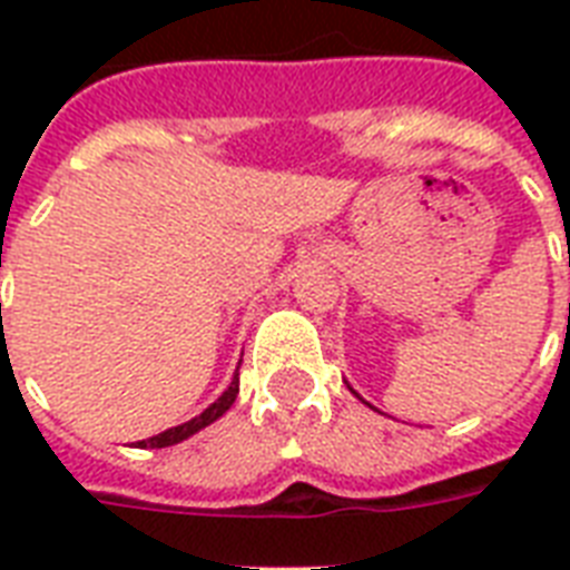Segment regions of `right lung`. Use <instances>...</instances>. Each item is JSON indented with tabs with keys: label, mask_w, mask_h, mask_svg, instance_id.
I'll list each match as a JSON object with an SVG mask.
<instances>
[{
	"label": "right lung",
	"mask_w": 570,
	"mask_h": 570,
	"mask_svg": "<svg viewBox=\"0 0 570 570\" xmlns=\"http://www.w3.org/2000/svg\"><path fill=\"white\" fill-rule=\"evenodd\" d=\"M236 393H239V373L233 375L230 387L224 390L222 396L215 399L213 405L206 407L204 414L195 416V420H189V423L174 425V429H168V432L154 434V438H147V441H138L136 446H141V450H147V446H150V450H163V446H174V443L186 441V438H191V434H195V432H200L204 425L215 423V420H218V416H222L224 411H227V407L233 405V402H236Z\"/></svg>",
	"instance_id": "add662e5"
}]
</instances>
